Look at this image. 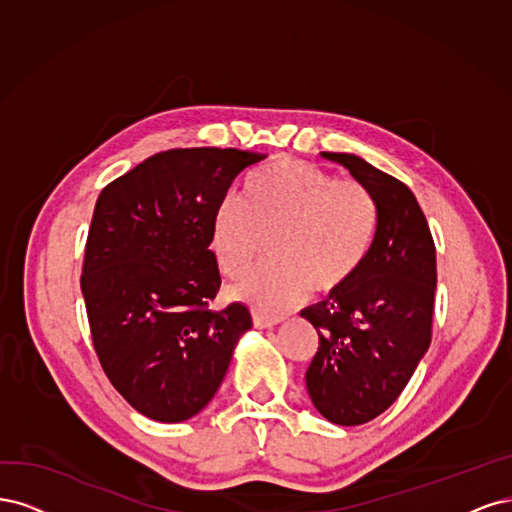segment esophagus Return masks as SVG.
Returning <instances> with one entry per match:
<instances>
[{
    "instance_id": "esophagus-1",
    "label": "esophagus",
    "mask_w": 512,
    "mask_h": 512,
    "mask_svg": "<svg viewBox=\"0 0 512 512\" xmlns=\"http://www.w3.org/2000/svg\"><path fill=\"white\" fill-rule=\"evenodd\" d=\"M280 321V317H272V315H263V312H253V323H255V327L257 329H268V327H274V325H278Z\"/></svg>"
}]
</instances>
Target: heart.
<instances>
[{
    "label": "heart",
    "mask_w": 512,
    "mask_h": 512,
    "mask_svg": "<svg viewBox=\"0 0 512 512\" xmlns=\"http://www.w3.org/2000/svg\"><path fill=\"white\" fill-rule=\"evenodd\" d=\"M378 232L374 195L304 161H278L246 178L238 197L212 214L210 249L219 270L238 278L268 240L270 259L236 287L261 312H283L310 289L336 291L364 266Z\"/></svg>",
    "instance_id": "b5f03b06"
}]
</instances>
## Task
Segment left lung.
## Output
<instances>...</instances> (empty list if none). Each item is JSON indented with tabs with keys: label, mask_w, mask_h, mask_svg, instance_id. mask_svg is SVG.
<instances>
[{
	"label": "left lung",
	"mask_w": 512,
	"mask_h": 512,
	"mask_svg": "<svg viewBox=\"0 0 512 512\" xmlns=\"http://www.w3.org/2000/svg\"><path fill=\"white\" fill-rule=\"evenodd\" d=\"M364 185L378 206V232L361 270L300 315L319 334L306 389L336 425H361L385 412L430 349L436 246L412 191L366 159L321 153Z\"/></svg>",
	"instance_id": "8db88e82"
}]
</instances>
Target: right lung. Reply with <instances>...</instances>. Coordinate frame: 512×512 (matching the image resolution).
<instances>
[{
  "mask_svg": "<svg viewBox=\"0 0 512 512\" xmlns=\"http://www.w3.org/2000/svg\"><path fill=\"white\" fill-rule=\"evenodd\" d=\"M268 155L174 148L97 197L80 289L100 364L144 417L180 423L221 387L244 332V304L210 310L221 287L210 223L234 180Z\"/></svg>",
  "mask_w": 512,
  "mask_h": 512,
  "instance_id": "obj_1",
  "label": "right lung"
}]
</instances>
